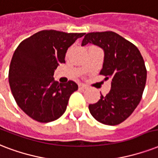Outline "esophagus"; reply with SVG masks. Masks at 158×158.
I'll return each instance as SVG.
<instances>
[{"label":"esophagus","mask_w":158,"mask_h":158,"mask_svg":"<svg viewBox=\"0 0 158 158\" xmlns=\"http://www.w3.org/2000/svg\"><path fill=\"white\" fill-rule=\"evenodd\" d=\"M79 89L81 90H87L88 86L86 85H85V84H80V85H79Z\"/></svg>","instance_id":"34e87169"}]
</instances>
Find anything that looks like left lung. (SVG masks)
<instances>
[{"label":"left lung","instance_id":"1","mask_svg":"<svg viewBox=\"0 0 158 158\" xmlns=\"http://www.w3.org/2000/svg\"><path fill=\"white\" fill-rule=\"evenodd\" d=\"M87 44L104 50L100 74L111 78L110 92L89 105V110L100 123L117 125L130 116L141 101L147 80L143 58L135 45L112 31L88 33L81 46Z\"/></svg>","mask_w":158,"mask_h":158}]
</instances>
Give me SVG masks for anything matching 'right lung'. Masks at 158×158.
<instances>
[{
  "label": "right lung",
  "instance_id": "add662e5",
  "mask_svg": "<svg viewBox=\"0 0 158 158\" xmlns=\"http://www.w3.org/2000/svg\"><path fill=\"white\" fill-rule=\"evenodd\" d=\"M84 35L42 30L15 49L10 65V86L17 105L33 119L48 123L65 112L78 85L73 81L58 83L53 74L57 66L65 62L68 48Z\"/></svg>",
  "mask_w": 158,
  "mask_h": 158
}]
</instances>
